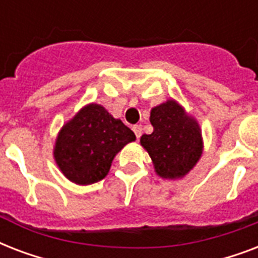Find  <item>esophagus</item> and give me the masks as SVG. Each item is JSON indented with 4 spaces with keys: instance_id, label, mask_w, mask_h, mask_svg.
Masks as SVG:
<instances>
[{
    "instance_id": "esophagus-1",
    "label": "esophagus",
    "mask_w": 258,
    "mask_h": 258,
    "mask_svg": "<svg viewBox=\"0 0 258 258\" xmlns=\"http://www.w3.org/2000/svg\"><path fill=\"white\" fill-rule=\"evenodd\" d=\"M133 131H134V134L137 135L138 139H139V138L142 137V125L141 124H135V125H134Z\"/></svg>"
}]
</instances>
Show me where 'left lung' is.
Here are the masks:
<instances>
[{"label": "left lung", "mask_w": 258, "mask_h": 258, "mask_svg": "<svg viewBox=\"0 0 258 258\" xmlns=\"http://www.w3.org/2000/svg\"><path fill=\"white\" fill-rule=\"evenodd\" d=\"M153 133L142 135L141 143L162 178H179L194 167L202 154L200 127L176 101L151 109Z\"/></svg>", "instance_id": "8db88e82"}]
</instances>
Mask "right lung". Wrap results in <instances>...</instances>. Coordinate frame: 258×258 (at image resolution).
Returning a JSON list of instances; mask_svg holds the SVG:
<instances>
[{"instance_id":"1","label":"right lung","mask_w":258,"mask_h":258,"mask_svg":"<svg viewBox=\"0 0 258 258\" xmlns=\"http://www.w3.org/2000/svg\"><path fill=\"white\" fill-rule=\"evenodd\" d=\"M135 134L113 119L99 104H89L60 131L54 159L62 174L78 184L99 182L109 171L113 158Z\"/></svg>"}]
</instances>
